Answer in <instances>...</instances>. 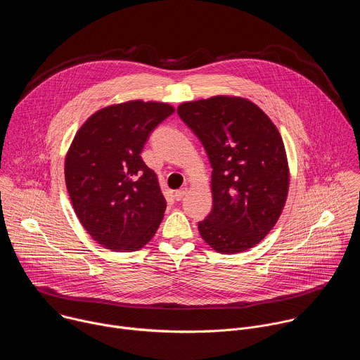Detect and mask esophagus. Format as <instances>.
Masks as SVG:
<instances>
[{"label": "esophagus", "instance_id": "1", "mask_svg": "<svg viewBox=\"0 0 360 360\" xmlns=\"http://www.w3.org/2000/svg\"><path fill=\"white\" fill-rule=\"evenodd\" d=\"M186 192H188V189H186V188L178 189V191H175V195H174V196H175V199H176V200H181V199L186 195Z\"/></svg>", "mask_w": 360, "mask_h": 360}]
</instances>
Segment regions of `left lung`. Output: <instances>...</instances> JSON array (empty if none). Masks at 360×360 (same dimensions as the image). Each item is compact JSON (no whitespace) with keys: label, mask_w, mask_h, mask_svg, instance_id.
I'll list each match as a JSON object with an SVG mask.
<instances>
[{"label":"left lung","mask_w":360,"mask_h":360,"mask_svg":"<svg viewBox=\"0 0 360 360\" xmlns=\"http://www.w3.org/2000/svg\"><path fill=\"white\" fill-rule=\"evenodd\" d=\"M181 120L202 142L212 167V211L198 224L202 239L221 253L258 245L275 226L289 189L282 136L246 98L217 95L184 102Z\"/></svg>","instance_id":"1"}]
</instances>
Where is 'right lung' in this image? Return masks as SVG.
Wrapping results in <instances>:
<instances>
[{"label":"right lung","instance_id":"right-lung-1","mask_svg":"<svg viewBox=\"0 0 360 360\" xmlns=\"http://www.w3.org/2000/svg\"><path fill=\"white\" fill-rule=\"evenodd\" d=\"M174 111L167 102H122L92 114L72 139L65 157L67 189L85 231L107 249L138 250L162 222L167 200L141 152Z\"/></svg>","mask_w":360,"mask_h":360}]
</instances>
